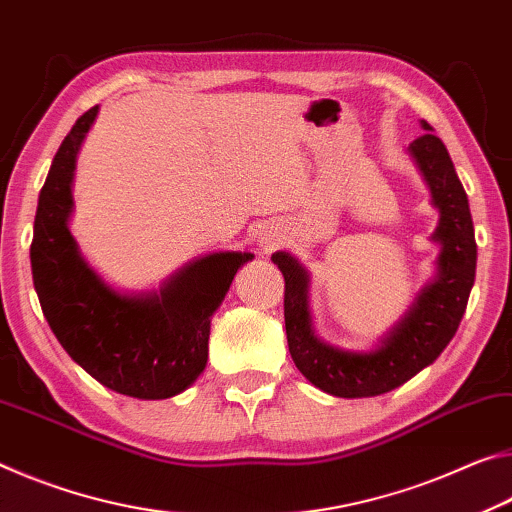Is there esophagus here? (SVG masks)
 <instances>
[{
    "mask_svg": "<svg viewBox=\"0 0 512 512\" xmlns=\"http://www.w3.org/2000/svg\"><path fill=\"white\" fill-rule=\"evenodd\" d=\"M281 233L276 231V229H272V226H265V229L258 233V247H261L265 254L267 251H274L276 247L281 245Z\"/></svg>",
    "mask_w": 512,
    "mask_h": 512,
    "instance_id": "obj_1",
    "label": "esophagus"
}]
</instances>
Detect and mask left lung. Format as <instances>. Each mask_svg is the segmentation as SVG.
I'll list each match as a JSON object with an SVG mask.
<instances>
[{"label": "left lung", "instance_id": "left-lung-1", "mask_svg": "<svg viewBox=\"0 0 512 512\" xmlns=\"http://www.w3.org/2000/svg\"><path fill=\"white\" fill-rule=\"evenodd\" d=\"M424 136L410 142L408 152L438 208V226L431 240L440 247L433 281L417 292L406 315L370 351L333 347L315 333L311 274L288 251L272 254V263L286 279V333L297 370L326 395L360 399L390 392L429 367L449 345L463 320L476 274V240L463 183L447 147L422 120Z\"/></svg>", "mask_w": 512, "mask_h": 512}]
</instances>
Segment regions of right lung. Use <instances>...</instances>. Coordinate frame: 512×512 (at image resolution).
Wrapping results in <instances>:
<instances>
[{"instance_id":"1","label":"right lung","mask_w":512,"mask_h":512,"mask_svg":"<svg viewBox=\"0 0 512 512\" xmlns=\"http://www.w3.org/2000/svg\"><path fill=\"white\" fill-rule=\"evenodd\" d=\"M99 106L74 122L38 197L31 272L49 326L92 379L120 395L170 399L204 372L211 317L251 251H213L165 279L158 290L120 292L83 258L70 233L79 149Z\"/></svg>"}]
</instances>
